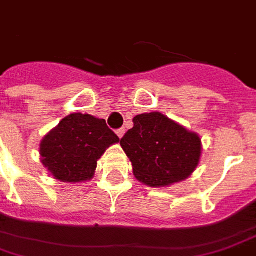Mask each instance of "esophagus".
I'll return each mask as SVG.
<instances>
[{"instance_id": "esophagus-1", "label": "esophagus", "mask_w": 256, "mask_h": 256, "mask_svg": "<svg viewBox=\"0 0 256 256\" xmlns=\"http://www.w3.org/2000/svg\"><path fill=\"white\" fill-rule=\"evenodd\" d=\"M124 132H126L124 128H120V130H116V136H120V138H122V136H124Z\"/></svg>"}]
</instances>
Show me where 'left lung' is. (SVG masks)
<instances>
[{"label": "left lung", "mask_w": 256, "mask_h": 256, "mask_svg": "<svg viewBox=\"0 0 256 256\" xmlns=\"http://www.w3.org/2000/svg\"><path fill=\"white\" fill-rule=\"evenodd\" d=\"M134 128L120 140L132 172L150 187L170 186L188 178L199 164L202 142L196 132L158 112L134 116Z\"/></svg>", "instance_id": "8db88e82"}]
</instances>
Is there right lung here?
I'll return each mask as SVG.
<instances>
[{"label":"right lung","mask_w":256,"mask_h":256,"mask_svg":"<svg viewBox=\"0 0 256 256\" xmlns=\"http://www.w3.org/2000/svg\"><path fill=\"white\" fill-rule=\"evenodd\" d=\"M120 138L106 120L90 114H70L44 136L40 144L41 162L54 178L78 183L94 176L96 162L106 148Z\"/></svg>","instance_id":"obj_1"}]
</instances>
